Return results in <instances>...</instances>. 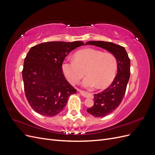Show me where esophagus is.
<instances>
[{"label":"esophagus","instance_id":"34e87169","mask_svg":"<svg viewBox=\"0 0 155 155\" xmlns=\"http://www.w3.org/2000/svg\"><path fill=\"white\" fill-rule=\"evenodd\" d=\"M78 91L79 93H80L81 94L85 97H90V98H93L94 97V96L92 95V94L88 93V92H86L85 91H80V90H78Z\"/></svg>","mask_w":155,"mask_h":155}]
</instances>
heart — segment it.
<instances>
[{
	"mask_svg": "<svg viewBox=\"0 0 155 155\" xmlns=\"http://www.w3.org/2000/svg\"><path fill=\"white\" fill-rule=\"evenodd\" d=\"M117 67V60L113 54L93 48L78 51L75 59L67 58L62 64L64 76L72 84L77 83L85 75V70L87 76L81 85L87 88L96 85L104 88L110 85L115 78Z\"/></svg>",
	"mask_w": 155,
	"mask_h": 155,
	"instance_id": "1",
	"label": "heart"
}]
</instances>
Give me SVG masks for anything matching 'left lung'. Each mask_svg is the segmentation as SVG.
<instances>
[{
    "label": "left lung",
    "mask_w": 155,
    "mask_h": 155,
    "mask_svg": "<svg viewBox=\"0 0 155 155\" xmlns=\"http://www.w3.org/2000/svg\"><path fill=\"white\" fill-rule=\"evenodd\" d=\"M91 45L104 48L113 54L118 63V72L111 85L103 92L94 94V104L87 111L95 117H104L116 109L122 101L130 78V61L124 47L110 42L91 41Z\"/></svg>",
    "instance_id": "8db88e82"
}]
</instances>
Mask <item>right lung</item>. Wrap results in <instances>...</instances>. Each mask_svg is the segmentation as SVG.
<instances>
[{"label": "right lung", "instance_id": "1", "mask_svg": "<svg viewBox=\"0 0 155 155\" xmlns=\"http://www.w3.org/2000/svg\"><path fill=\"white\" fill-rule=\"evenodd\" d=\"M81 41H52L33 46L25 59L22 79L29 104L36 112L46 116L57 115L76 90L67 81L62 64L67 55Z\"/></svg>", "mask_w": 155, "mask_h": 155}]
</instances>
